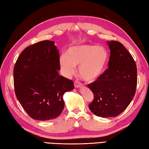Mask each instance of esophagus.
<instances>
[{
	"mask_svg": "<svg viewBox=\"0 0 149 149\" xmlns=\"http://www.w3.org/2000/svg\"><path fill=\"white\" fill-rule=\"evenodd\" d=\"M82 86V84L81 82H80L79 81H78V80H75L74 81V86L76 88H79L80 86Z\"/></svg>",
	"mask_w": 149,
	"mask_h": 149,
	"instance_id": "34e87169",
	"label": "esophagus"
}]
</instances>
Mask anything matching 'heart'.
<instances>
[{
    "label": "heart",
    "instance_id": "obj_1",
    "mask_svg": "<svg viewBox=\"0 0 149 149\" xmlns=\"http://www.w3.org/2000/svg\"><path fill=\"white\" fill-rule=\"evenodd\" d=\"M108 60L106 49L91 44L77 45L69 47L65 55L59 59V65L63 74L72 77L75 67L79 66L80 78L84 81L93 82L104 72Z\"/></svg>",
    "mask_w": 149,
    "mask_h": 149
}]
</instances>
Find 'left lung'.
<instances>
[{"label": "left lung", "instance_id": "obj_1", "mask_svg": "<svg viewBox=\"0 0 149 149\" xmlns=\"http://www.w3.org/2000/svg\"><path fill=\"white\" fill-rule=\"evenodd\" d=\"M110 49L108 68L94 82L88 84L94 94L89 108L94 115L111 118L119 115L135 94L137 76L132 55L120 42H107Z\"/></svg>", "mask_w": 149, "mask_h": 149}]
</instances>
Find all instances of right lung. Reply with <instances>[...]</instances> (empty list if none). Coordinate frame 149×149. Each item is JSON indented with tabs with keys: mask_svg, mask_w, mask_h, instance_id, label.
I'll use <instances>...</instances> for the list:
<instances>
[{
	"mask_svg": "<svg viewBox=\"0 0 149 149\" xmlns=\"http://www.w3.org/2000/svg\"><path fill=\"white\" fill-rule=\"evenodd\" d=\"M59 53L53 41H41L24 49L14 67L15 94L33 119H55L65 107L63 95L74 88L71 80L59 75Z\"/></svg>",
	"mask_w": 149,
	"mask_h": 149,
	"instance_id": "add662e5",
	"label": "right lung"
}]
</instances>
